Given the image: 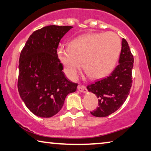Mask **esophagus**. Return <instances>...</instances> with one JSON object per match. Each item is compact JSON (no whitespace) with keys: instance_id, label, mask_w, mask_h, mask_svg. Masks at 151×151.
Returning <instances> with one entry per match:
<instances>
[{"instance_id":"esophagus-1","label":"esophagus","mask_w":151,"mask_h":151,"mask_svg":"<svg viewBox=\"0 0 151 151\" xmlns=\"http://www.w3.org/2000/svg\"><path fill=\"white\" fill-rule=\"evenodd\" d=\"M77 88L78 90L80 91L81 92H86V87L83 85H78Z\"/></svg>"}]
</instances>
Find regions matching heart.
Listing matches in <instances>:
<instances>
[{
	"mask_svg": "<svg viewBox=\"0 0 151 151\" xmlns=\"http://www.w3.org/2000/svg\"><path fill=\"white\" fill-rule=\"evenodd\" d=\"M120 50V40L115 33H90L72 40L68 48H59L57 56L65 73L71 79H75L81 63L86 75L97 79L111 73Z\"/></svg>",
	"mask_w": 151,
	"mask_h": 151,
	"instance_id": "obj_1",
	"label": "heart"
}]
</instances>
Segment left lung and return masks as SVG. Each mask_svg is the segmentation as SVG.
<instances>
[{"instance_id":"8db88e82","label":"left lung","mask_w":151,"mask_h":151,"mask_svg":"<svg viewBox=\"0 0 151 151\" xmlns=\"http://www.w3.org/2000/svg\"><path fill=\"white\" fill-rule=\"evenodd\" d=\"M133 55L123 38L119 64L107 77L87 86L89 92L99 98V107L90 111L96 117H106L120 108L126 101L132 86Z\"/></svg>"}]
</instances>
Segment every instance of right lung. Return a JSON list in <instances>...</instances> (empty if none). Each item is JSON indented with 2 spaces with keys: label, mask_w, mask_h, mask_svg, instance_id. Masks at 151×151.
Masks as SVG:
<instances>
[{
  "label": "right lung",
  "mask_w": 151,
  "mask_h": 151,
  "mask_svg": "<svg viewBox=\"0 0 151 151\" xmlns=\"http://www.w3.org/2000/svg\"><path fill=\"white\" fill-rule=\"evenodd\" d=\"M71 26L50 25L34 31L19 59L18 89L27 107L42 118L55 116L66 96L78 84L68 79L57 56V48Z\"/></svg>",
  "instance_id": "right-lung-1"
}]
</instances>
